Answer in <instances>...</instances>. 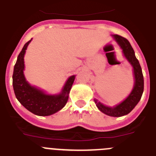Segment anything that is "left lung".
<instances>
[{
    "mask_svg": "<svg viewBox=\"0 0 156 156\" xmlns=\"http://www.w3.org/2000/svg\"><path fill=\"white\" fill-rule=\"evenodd\" d=\"M114 37L123 49L125 56L133 66L135 80V86L128 98L114 108L104 106L101 103L98 102L97 100H94V102L96 103V105L99 108L100 111L107 115L112 117H121L131 112L139 102L144 90V78L139 62L135 57L134 49L128 39L118 35H114Z\"/></svg>",
    "mask_w": 156,
    "mask_h": 156,
    "instance_id": "left-lung-1",
    "label": "left lung"
}]
</instances>
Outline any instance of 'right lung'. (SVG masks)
I'll return each mask as SVG.
<instances>
[{"label":"right lung","mask_w":156,"mask_h":156,"mask_svg":"<svg viewBox=\"0 0 156 156\" xmlns=\"http://www.w3.org/2000/svg\"><path fill=\"white\" fill-rule=\"evenodd\" d=\"M31 40L25 44L18 56L13 73V88L16 98L27 110L38 116H48L62 109L66 104L75 76H71L58 95H47L26 81L23 70L24 55Z\"/></svg>","instance_id":"add662e5"}]
</instances>
